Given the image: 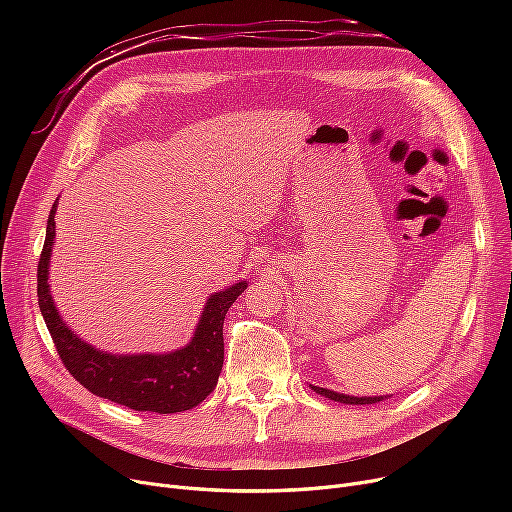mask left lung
Returning a JSON list of instances; mask_svg holds the SVG:
<instances>
[{"mask_svg":"<svg viewBox=\"0 0 512 512\" xmlns=\"http://www.w3.org/2000/svg\"><path fill=\"white\" fill-rule=\"evenodd\" d=\"M311 388L317 394L326 396L330 400L344 402V405H373V402L384 400V396H348V394H340V392H334V390H328V388H319V386H311Z\"/></svg>","mask_w":512,"mask_h":512,"instance_id":"8db88e82","label":"left lung"}]
</instances>
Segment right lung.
I'll return each instance as SVG.
<instances>
[{
  "mask_svg": "<svg viewBox=\"0 0 512 512\" xmlns=\"http://www.w3.org/2000/svg\"><path fill=\"white\" fill-rule=\"evenodd\" d=\"M56 207L47 220L45 245L37 267L39 309L64 367L95 396L134 411L180 413L197 407L218 384L224 365V317L249 286L245 280L211 294L193 340L166 355H114L80 340L60 317L49 290V257L56 238Z\"/></svg>",
  "mask_w": 512,
  "mask_h": 512,
  "instance_id": "right-lung-1",
  "label": "right lung"
}]
</instances>
